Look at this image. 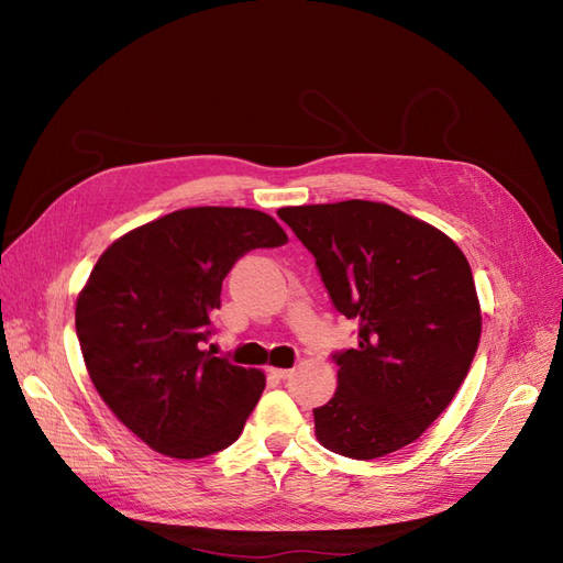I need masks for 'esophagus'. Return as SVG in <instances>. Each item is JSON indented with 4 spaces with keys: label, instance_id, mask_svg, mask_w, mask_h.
Returning <instances> with one entry per match:
<instances>
[{
    "label": "esophagus",
    "instance_id": "34e87169",
    "mask_svg": "<svg viewBox=\"0 0 563 563\" xmlns=\"http://www.w3.org/2000/svg\"><path fill=\"white\" fill-rule=\"evenodd\" d=\"M267 373L269 376H275V378H279V380H286V378H291V368H275V366H269L267 368Z\"/></svg>",
    "mask_w": 563,
    "mask_h": 563
}]
</instances>
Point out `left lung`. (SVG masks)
I'll return each instance as SVG.
<instances>
[{
	"label": "left lung",
	"instance_id": "8db88e82",
	"mask_svg": "<svg viewBox=\"0 0 563 563\" xmlns=\"http://www.w3.org/2000/svg\"><path fill=\"white\" fill-rule=\"evenodd\" d=\"M314 255L333 308L356 321L338 389L314 408L321 446L373 460L416 441L451 404L479 347L482 310L453 240L389 203L277 211Z\"/></svg>",
	"mask_w": 563,
	"mask_h": 563
}]
</instances>
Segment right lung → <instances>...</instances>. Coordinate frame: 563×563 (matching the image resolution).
I'll return each instance as SVG.
<instances>
[{
	"label": "right lung",
	"instance_id": "1",
	"mask_svg": "<svg viewBox=\"0 0 563 563\" xmlns=\"http://www.w3.org/2000/svg\"><path fill=\"white\" fill-rule=\"evenodd\" d=\"M286 242L267 213L197 207L131 230L98 258L77 298L79 347L98 395L150 449L207 457L242 434L265 376L203 343L232 265Z\"/></svg>",
	"mask_w": 563,
	"mask_h": 563
}]
</instances>
